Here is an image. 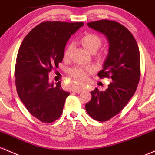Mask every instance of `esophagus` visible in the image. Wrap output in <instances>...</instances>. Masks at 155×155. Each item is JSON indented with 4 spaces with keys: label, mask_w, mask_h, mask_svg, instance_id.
Returning a JSON list of instances; mask_svg holds the SVG:
<instances>
[{
    "label": "esophagus",
    "mask_w": 155,
    "mask_h": 155,
    "mask_svg": "<svg viewBox=\"0 0 155 155\" xmlns=\"http://www.w3.org/2000/svg\"><path fill=\"white\" fill-rule=\"evenodd\" d=\"M84 89V87H75V88H73V91L76 92V93H80V92L83 91Z\"/></svg>",
    "instance_id": "obj_1"
}]
</instances>
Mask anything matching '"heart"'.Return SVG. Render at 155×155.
I'll return each mask as SVG.
<instances>
[{"instance_id": "b5f03b06", "label": "heart", "mask_w": 155, "mask_h": 155, "mask_svg": "<svg viewBox=\"0 0 155 155\" xmlns=\"http://www.w3.org/2000/svg\"><path fill=\"white\" fill-rule=\"evenodd\" d=\"M81 45L87 51L94 53L98 50L102 43V40L99 36L94 34H86L83 35L80 39ZM72 46L68 45L66 48L64 53V58L68 59L70 56ZM102 55H99L101 58ZM91 72V69L88 67H74L69 70V74L78 83H82L86 81L88 74Z\"/></svg>"}]
</instances>
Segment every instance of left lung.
I'll use <instances>...</instances> for the list:
<instances>
[{"mask_svg":"<svg viewBox=\"0 0 155 155\" xmlns=\"http://www.w3.org/2000/svg\"><path fill=\"white\" fill-rule=\"evenodd\" d=\"M87 25L103 34L109 42L108 54L98 76L111 78L113 82L105 91L95 88L86 104L91 118L105 121L119 114L136 91L140 76V52L133 34L119 22L102 20Z\"/></svg>","mask_w":155,"mask_h":155,"instance_id":"obj_1","label":"left lung"}]
</instances>
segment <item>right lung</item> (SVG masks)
Listing matches in <instances>:
<instances>
[{
  "label": "right lung",
  "mask_w": 155,
  "mask_h": 155,
  "mask_svg": "<svg viewBox=\"0 0 155 155\" xmlns=\"http://www.w3.org/2000/svg\"><path fill=\"white\" fill-rule=\"evenodd\" d=\"M83 22H44L24 38L17 53L15 84L18 96L27 110L44 123H51L61 116L69 92L61 81L54 86L48 74L63 60L70 36Z\"/></svg>",
  "instance_id": "obj_1"
}]
</instances>
